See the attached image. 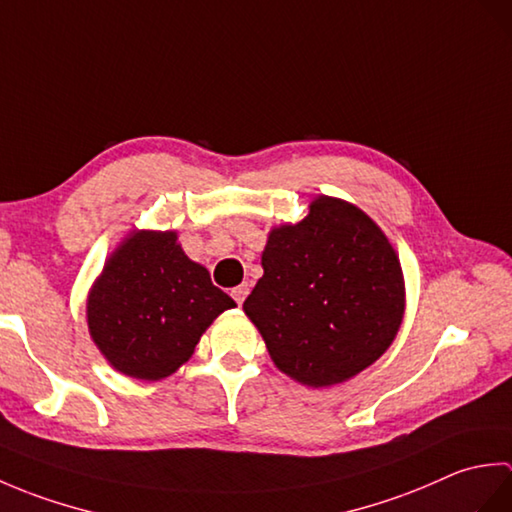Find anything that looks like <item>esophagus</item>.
Segmentation results:
<instances>
[{
	"label": "esophagus",
	"mask_w": 512,
	"mask_h": 512,
	"mask_svg": "<svg viewBox=\"0 0 512 512\" xmlns=\"http://www.w3.org/2000/svg\"><path fill=\"white\" fill-rule=\"evenodd\" d=\"M248 284H242V286H237V288H233V292H231V295H233V299L237 301V306H242V303H244V299H246V295H248Z\"/></svg>",
	"instance_id": "34e87169"
}]
</instances>
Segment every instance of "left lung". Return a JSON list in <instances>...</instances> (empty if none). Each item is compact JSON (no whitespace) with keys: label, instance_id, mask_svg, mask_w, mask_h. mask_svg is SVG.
I'll use <instances>...</instances> for the list:
<instances>
[{"label":"left lung","instance_id":"obj_1","mask_svg":"<svg viewBox=\"0 0 512 512\" xmlns=\"http://www.w3.org/2000/svg\"><path fill=\"white\" fill-rule=\"evenodd\" d=\"M262 268L244 312L297 383H345L394 343L405 277L389 237L356 204L317 195L301 222L270 228Z\"/></svg>","mask_w":512,"mask_h":512}]
</instances>
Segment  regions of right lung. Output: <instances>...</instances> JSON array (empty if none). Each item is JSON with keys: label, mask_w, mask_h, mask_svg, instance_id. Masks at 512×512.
Returning <instances> with one entry per match:
<instances>
[{"label": "right lung", "mask_w": 512, "mask_h": 512, "mask_svg": "<svg viewBox=\"0 0 512 512\" xmlns=\"http://www.w3.org/2000/svg\"><path fill=\"white\" fill-rule=\"evenodd\" d=\"M235 301L187 257L176 231L134 228L88 292V330L116 372L162 380L189 361L206 328Z\"/></svg>", "instance_id": "add662e5"}]
</instances>
